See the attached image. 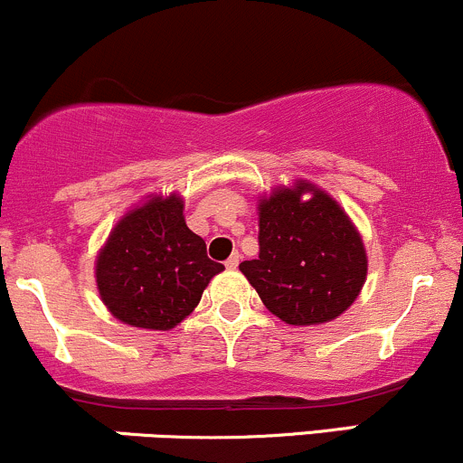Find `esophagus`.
Returning <instances> with one entry per match:
<instances>
[{
  "mask_svg": "<svg viewBox=\"0 0 463 463\" xmlns=\"http://www.w3.org/2000/svg\"><path fill=\"white\" fill-rule=\"evenodd\" d=\"M238 262H241V253L236 251V253H232L230 258H227V260H225V267H227V269H236Z\"/></svg>",
  "mask_w": 463,
  "mask_h": 463,
  "instance_id": "34e87169",
  "label": "esophagus"
}]
</instances>
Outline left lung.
<instances>
[{
	"label": "left lung",
	"instance_id": "8db88e82",
	"mask_svg": "<svg viewBox=\"0 0 463 463\" xmlns=\"http://www.w3.org/2000/svg\"><path fill=\"white\" fill-rule=\"evenodd\" d=\"M258 245V260L241 262V271L287 325L335 320L364 287L369 260L360 232L337 201L309 181L260 198Z\"/></svg>",
	"mask_w": 463,
	"mask_h": 463
}]
</instances>
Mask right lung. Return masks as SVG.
I'll return each mask as SVG.
<instances>
[{"instance_id":"1","label":"right lung","mask_w":463,"mask_h":463,"mask_svg":"<svg viewBox=\"0 0 463 463\" xmlns=\"http://www.w3.org/2000/svg\"><path fill=\"white\" fill-rule=\"evenodd\" d=\"M225 267L185 225L183 198L150 196L114 225L97 256V289L123 325L170 331L201 302Z\"/></svg>"}]
</instances>
